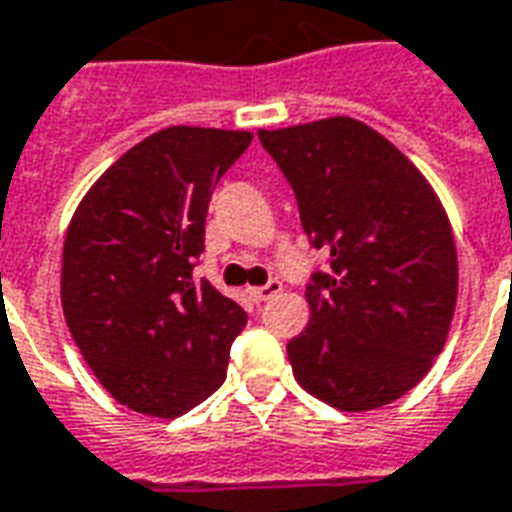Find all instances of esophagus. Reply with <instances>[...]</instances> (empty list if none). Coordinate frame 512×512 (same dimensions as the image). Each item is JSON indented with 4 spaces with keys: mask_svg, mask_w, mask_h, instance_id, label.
Wrapping results in <instances>:
<instances>
[{
    "mask_svg": "<svg viewBox=\"0 0 512 512\" xmlns=\"http://www.w3.org/2000/svg\"><path fill=\"white\" fill-rule=\"evenodd\" d=\"M279 290H282V282H279V279H268L263 287H249V290H246V295H249L255 304H263V301H268V298H274Z\"/></svg>",
    "mask_w": 512,
    "mask_h": 512,
    "instance_id": "34e87169",
    "label": "esophagus"
}]
</instances>
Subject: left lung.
Here are the masks:
<instances>
[{
  "mask_svg": "<svg viewBox=\"0 0 512 512\" xmlns=\"http://www.w3.org/2000/svg\"><path fill=\"white\" fill-rule=\"evenodd\" d=\"M257 138L328 255L312 320L287 344L298 385L336 410H377L415 388L448 339L458 295L453 230L429 181L380 132L323 119Z\"/></svg>",
  "mask_w": 512,
  "mask_h": 512,
  "instance_id": "1",
  "label": "left lung"
}]
</instances>
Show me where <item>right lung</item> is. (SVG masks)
<instances>
[{
  "instance_id": "add662e5",
  "label": "right lung",
  "mask_w": 512,
  "mask_h": 512,
  "mask_svg": "<svg viewBox=\"0 0 512 512\" xmlns=\"http://www.w3.org/2000/svg\"><path fill=\"white\" fill-rule=\"evenodd\" d=\"M249 143L233 130L154 132L102 173L70 222L64 320L102 388L130 410L179 418L225 382L246 312L192 271L214 187Z\"/></svg>"
}]
</instances>
